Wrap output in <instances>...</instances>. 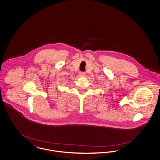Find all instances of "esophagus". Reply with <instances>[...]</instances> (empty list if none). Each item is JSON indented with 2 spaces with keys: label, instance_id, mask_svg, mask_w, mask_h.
<instances>
[{
  "label": "esophagus",
  "instance_id": "esophagus-1",
  "mask_svg": "<svg viewBox=\"0 0 160 160\" xmlns=\"http://www.w3.org/2000/svg\"><path fill=\"white\" fill-rule=\"evenodd\" d=\"M79 76L81 77H84L86 76V73L84 72H80L79 73Z\"/></svg>",
  "mask_w": 160,
  "mask_h": 160
}]
</instances>
